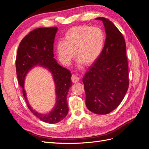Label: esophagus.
Segmentation results:
<instances>
[{
  "label": "esophagus",
  "mask_w": 149,
  "mask_h": 149,
  "mask_svg": "<svg viewBox=\"0 0 149 149\" xmlns=\"http://www.w3.org/2000/svg\"><path fill=\"white\" fill-rule=\"evenodd\" d=\"M79 76L76 75V74H73L71 76V81L73 83H77L79 81Z\"/></svg>",
  "instance_id": "esophagus-1"
}]
</instances>
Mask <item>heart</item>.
I'll return each instance as SVG.
<instances>
[{
	"instance_id": "heart-1",
	"label": "heart",
	"mask_w": 149,
	"mask_h": 149,
	"mask_svg": "<svg viewBox=\"0 0 149 149\" xmlns=\"http://www.w3.org/2000/svg\"><path fill=\"white\" fill-rule=\"evenodd\" d=\"M105 42V35L101 29L88 25L74 26L67 31L64 42L57 44L60 60L69 65L75 56L85 65H91L100 56Z\"/></svg>"
}]
</instances>
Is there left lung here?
<instances>
[{
    "instance_id": "1",
    "label": "left lung",
    "mask_w": 149,
    "mask_h": 149,
    "mask_svg": "<svg viewBox=\"0 0 149 149\" xmlns=\"http://www.w3.org/2000/svg\"><path fill=\"white\" fill-rule=\"evenodd\" d=\"M106 33L100 56L83 78L88 109L97 114H107L118 107L129 88V68L126 45L123 34L104 17Z\"/></svg>"
}]
</instances>
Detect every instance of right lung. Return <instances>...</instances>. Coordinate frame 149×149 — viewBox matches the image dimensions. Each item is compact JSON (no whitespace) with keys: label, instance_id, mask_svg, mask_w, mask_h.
I'll return each instance as SVG.
<instances>
[{"label":"right lung","instance_id":"right-lung-1","mask_svg":"<svg viewBox=\"0 0 149 149\" xmlns=\"http://www.w3.org/2000/svg\"><path fill=\"white\" fill-rule=\"evenodd\" d=\"M58 28L56 26L36 29L22 40L18 48L15 66L18 81L23 89V95L29 109L39 119L55 124L63 119L68 112L67 95L71 86V74L69 70L57 63L53 58V43ZM45 67L53 74L56 83L57 102L55 108L48 114L42 115L29 106L23 89L24 77L33 66Z\"/></svg>","mask_w":149,"mask_h":149}]
</instances>
